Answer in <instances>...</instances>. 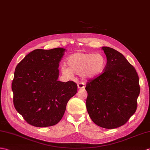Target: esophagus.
<instances>
[{
    "instance_id": "esophagus-1",
    "label": "esophagus",
    "mask_w": 150,
    "mask_h": 150,
    "mask_svg": "<svg viewBox=\"0 0 150 150\" xmlns=\"http://www.w3.org/2000/svg\"><path fill=\"white\" fill-rule=\"evenodd\" d=\"M84 84L83 83H79L77 85V88L78 89H83L84 88Z\"/></svg>"
}]
</instances>
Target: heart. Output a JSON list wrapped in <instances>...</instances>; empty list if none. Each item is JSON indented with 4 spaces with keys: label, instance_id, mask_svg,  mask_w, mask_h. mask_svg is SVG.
Instances as JSON below:
<instances>
[{
    "label": "heart",
    "instance_id": "heart-1",
    "mask_svg": "<svg viewBox=\"0 0 150 150\" xmlns=\"http://www.w3.org/2000/svg\"><path fill=\"white\" fill-rule=\"evenodd\" d=\"M68 67L62 66V74L71 78L73 74L81 75L83 80L98 77L105 70L107 61L101 54L76 52L67 59Z\"/></svg>",
    "mask_w": 150,
    "mask_h": 150
}]
</instances>
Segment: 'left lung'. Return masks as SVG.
<instances>
[{
	"label": "left lung",
	"instance_id": "8db88e82",
	"mask_svg": "<svg viewBox=\"0 0 150 150\" xmlns=\"http://www.w3.org/2000/svg\"><path fill=\"white\" fill-rule=\"evenodd\" d=\"M102 49L107 65L102 75L87 83L86 108L96 125L112 129L125 125L136 110L139 80L122 54L108 47Z\"/></svg>",
	"mask_w": 150,
	"mask_h": 150
}]
</instances>
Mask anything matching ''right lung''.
I'll use <instances>...</instances> for the list:
<instances>
[{
	"mask_svg": "<svg viewBox=\"0 0 150 150\" xmlns=\"http://www.w3.org/2000/svg\"><path fill=\"white\" fill-rule=\"evenodd\" d=\"M66 49H36L15 68L12 82L13 103L27 122L47 127L62 119L69 100L77 91L73 81H58L59 62Z\"/></svg>",
	"mask_w": 150,
	"mask_h": 150,
	"instance_id": "obj_1",
	"label": "right lung"
}]
</instances>
